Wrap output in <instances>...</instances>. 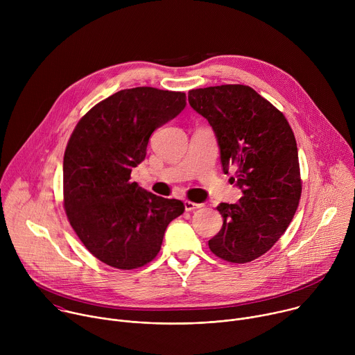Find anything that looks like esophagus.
Listing matches in <instances>:
<instances>
[{
	"mask_svg": "<svg viewBox=\"0 0 355 355\" xmlns=\"http://www.w3.org/2000/svg\"><path fill=\"white\" fill-rule=\"evenodd\" d=\"M184 207H185V211L191 212V211H195V209H199V208H202V204H195V202H191V200H185V202H184Z\"/></svg>",
	"mask_w": 355,
	"mask_h": 355,
	"instance_id": "1",
	"label": "esophagus"
}]
</instances>
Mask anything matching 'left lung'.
Here are the masks:
<instances>
[{"label":"left lung","instance_id":"obj_1","mask_svg":"<svg viewBox=\"0 0 355 355\" xmlns=\"http://www.w3.org/2000/svg\"><path fill=\"white\" fill-rule=\"evenodd\" d=\"M188 101L212 126L223 171L236 170L243 192L237 204L222 202L216 208L223 226L208 241L209 248L230 263L256 260L285 233L299 205L293 132L282 112L248 85L191 89Z\"/></svg>","mask_w":355,"mask_h":355}]
</instances>
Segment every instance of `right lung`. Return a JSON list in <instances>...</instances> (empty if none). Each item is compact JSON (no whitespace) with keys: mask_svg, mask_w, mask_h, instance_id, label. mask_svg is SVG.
Wrapping results in <instances>:
<instances>
[{"mask_svg":"<svg viewBox=\"0 0 355 355\" xmlns=\"http://www.w3.org/2000/svg\"><path fill=\"white\" fill-rule=\"evenodd\" d=\"M187 105L184 92L153 87L122 89L77 123L63 160L64 209L94 257L133 270L153 260L168 223L184 214L178 199L157 196L130 181L148 139Z\"/></svg>","mask_w":355,"mask_h":355,"instance_id":"right-lung-1","label":"right lung"}]
</instances>
